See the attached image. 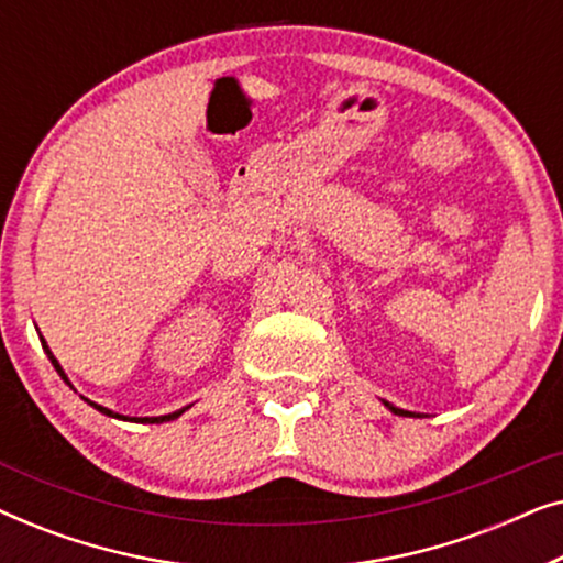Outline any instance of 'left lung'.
<instances>
[{
  "label": "left lung",
  "mask_w": 563,
  "mask_h": 563,
  "mask_svg": "<svg viewBox=\"0 0 563 563\" xmlns=\"http://www.w3.org/2000/svg\"><path fill=\"white\" fill-rule=\"evenodd\" d=\"M384 405H387V407H389V410H391V412H395V415H410V412H407V410H397V407H391L389 402H384Z\"/></svg>",
  "instance_id": "obj_1"
}]
</instances>
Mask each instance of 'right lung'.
<instances>
[{
    "label": "right lung",
    "mask_w": 563,
    "mask_h": 563,
    "mask_svg": "<svg viewBox=\"0 0 563 563\" xmlns=\"http://www.w3.org/2000/svg\"><path fill=\"white\" fill-rule=\"evenodd\" d=\"M43 349H45V353H48L51 364H53V366H56V372L60 374V379H64V382H68V379H66V374H64V368H60V366H58V361H56V358H53V353L48 351V345H45V343H43ZM89 405H95V402H89ZM95 407H97V410H99V412L110 415V418H122V415H118V412H112V410H107V407H102V405H95ZM184 410H187V407H184ZM184 410H179V412H172V415H161V418H143V420H137V422H166V420H174V418H179V415H181ZM122 420H135V418H122Z\"/></svg>",
    "instance_id": "1"
}]
</instances>
